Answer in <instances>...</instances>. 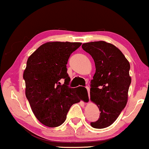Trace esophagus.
Masks as SVG:
<instances>
[{
	"instance_id": "esophagus-1",
	"label": "esophagus",
	"mask_w": 149,
	"mask_h": 149,
	"mask_svg": "<svg viewBox=\"0 0 149 149\" xmlns=\"http://www.w3.org/2000/svg\"><path fill=\"white\" fill-rule=\"evenodd\" d=\"M86 89H87V91H88V97H89V98H90V88H89L88 87H87Z\"/></svg>"
}]
</instances>
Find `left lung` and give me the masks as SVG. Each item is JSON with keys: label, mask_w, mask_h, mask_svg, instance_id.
Here are the masks:
<instances>
[{"label": "left lung", "mask_w": 149, "mask_h": 149, "mask_svg": "<svg viewBox=\"0 0 149 149\" xmlns=\"http://www.w3.org/2000/svg\"><path fill=\"white\" fill-rule=\"evenodd\" d=\"M82 48L92 56L96 68L91 81L90 100L101 113L100 118L90 125L102 129L113 123L127 104L130 65L122 52L109 42H86Z\"/></svg>", "instance_id": "obj_1"}]
</instances>
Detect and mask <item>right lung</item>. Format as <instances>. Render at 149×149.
I'll return each mask as SVG.
<instances>
[{
	"label": "right lung",
	"instance_id": "1",
	"mask_svg": "<svg viewBox=\"0 0 149 149\" xmlns=\"http://www.w3.org/2000/svg\"><path fill=\"white\" fill-rule=\"evenodd\" d=\"M81 44L47 42L28 58L23 74L26 97L33 114L44 125H61L71 106L83 100L80 90L68 87L71 79L66 69L70 55ZM62 79L65 83L61 85Z\"/></svg>",
	"mask_w": 149,
	"mask_h": 149
}]
</instances>
